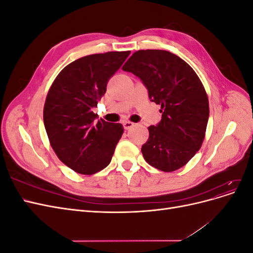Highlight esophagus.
<instances>
[{"label":"esophagus","mask_w":253,"mask_h":253,"mask_svg":"<svg viewBox=\"0 0 253 253\" xmlns=\"http://www.w3.org/2000/svg\"><path fill=\"white\" fill-rule=\"evenodd\" d=\"M134 122H132V121H125L124 122V127L126 128V129H129L131 127H133L134 126Z\"/></svg>","instance_id":"34e87169"}]
</instances>
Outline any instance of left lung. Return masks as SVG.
I'll return each instance as SVG.
<instances>
[{
    "instance_id": "obj_1",
    "label": "left lung",
    "mask_w": 253,
    "mask_h": 253,
    "mask_svg": "<svg viewBox=\"0 0 253 253\" xmlns=\"http://www.w3.org/2000/svg\"><path fill=\"white\" fill-rule=\"evenodd\" d=\"M122 70L138 77L150 100L160 105L162 120L151 126L141 147L150 166L173 172L201 149L209 119V100L201 79L187 62L167 50H137Z\"/></svg>"
}]
</instances>
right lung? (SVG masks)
<instances>
[{"label": "right lung", "mask_w": 253, "mask_h": 253, "mask_svg": "<svg viewBox=\"0 0 253 253\" xmlns=\"http://www.w3.org/2000/svg\"><path fill=\"white\" fill-rule=\"evenodd\" d=\"M131 51H109L82 57L66 65L52 82L43 120L52 150L75 172L95 174L111 163L124 134L121 124L96 118L93 108L106 84Z\"/></svg>", "instance_id": "obj_1"}]
</instances>
